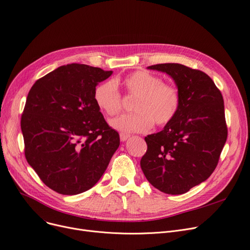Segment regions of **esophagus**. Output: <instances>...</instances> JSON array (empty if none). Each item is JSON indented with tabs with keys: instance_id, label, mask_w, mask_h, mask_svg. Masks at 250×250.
Wrapping results in <instances>:
<instances>
[{
	"instance_id": "esophagus-1",
	"label": "esophagus",
	"mask_w": 250,
	"mask_h": 250,
	"mask_svg": "<svg viewBox=\"0 0 250 250\" xmlns=\"http://www.w3.org/2000/svg\"><path fill=\"white\" fill-rule=\"evenodd\" d=\"M120 137H121V141H122V142H125V141L129 138V135H127V134H124V133H121V134H120Z\"/></svg>"
}]
</instances>
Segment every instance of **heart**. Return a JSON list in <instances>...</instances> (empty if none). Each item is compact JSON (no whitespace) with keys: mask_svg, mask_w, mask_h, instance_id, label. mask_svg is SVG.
Returning a JSON list of instances; mask_svg holds the SVG:
<instances>
[{"mask_svg":"<svg viewBox=\"0 0 250 250\" xmlns=\"http://www.w3.org/2000/svg\"><path fill=\"white\" fill-rule=\"evenodd\" d=\"M108 80L96 86L93 98L101 112L107 116L120 113L123 98L116 85ZM128 97L136 98L133 109L136 113L125 114L111 121V125L125 133H142L150 129L154 123L163 126L176 116L180 107L179 90L164 83L160 77L146 71H137L121 81Z\"/></svg>","mask_w":250,"mask_h":250,"instance_id":"obj_1","label":"heart"}]
</instances>
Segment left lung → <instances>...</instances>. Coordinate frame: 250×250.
<instances>
[{
    "mask_svg": "<svg viewBox=\"0 0 250 250\" xmlns=\"http://www.w3.org/2000/svg\"><path fill=\"white\" fill-rule=\"evenodd\" d=\"M149 69L173 78L180 107L163 130L145 137L141 168L151 185L168 194H182L214 172L228 128L221 91L206 73L180 63H157Z\"/></svg>",
    "mask_w": 250,
    "mask_h": 250,
    "instance_id": "8db88e82",
    "label": "left lung"
}]
</instances>
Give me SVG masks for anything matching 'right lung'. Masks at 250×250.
I'll return each mask as SVG.
<instances>
[{"label":"right lung","mask_w":250,"mask_h":250,"mask_svg":"<svg viewBox=\"0 0 250 250\" xmlns=\"http://www.w3.org/2000/svg\"><path fill=\"white\" fill-rule=\"evenodd\" d=\"M112 71L82 63L56 69L31 87L21 116L25 158L50 189L74 195L93 188L120 146L95 104Z\"/></svg>","instance_id":"1"}]
</instances>
